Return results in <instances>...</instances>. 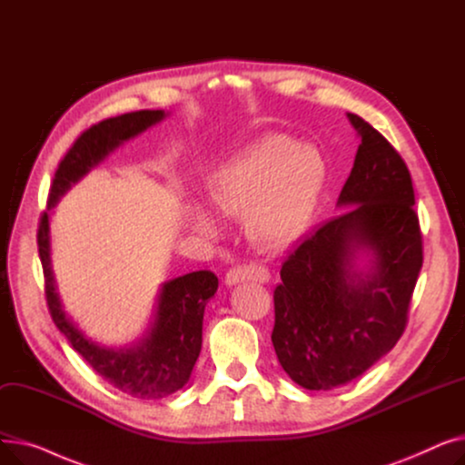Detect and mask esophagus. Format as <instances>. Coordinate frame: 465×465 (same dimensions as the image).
<instances>
[{"label":"esophagus","instance_id":"34e87169","mask_svg":"<svg viewBox=\"0 0 465 465\" xmlns=\"http://www.w3.org/2000/svg\"><path fill=\"white\" fill-rule=\"evenodd\" d=\"M267 279H270V275H267V270L262 265H237V267H232V270L226 273L228 286H235L245 281L265 282Z\"/></svg>","mask_w":465,"mask_h":465}]
</instances>
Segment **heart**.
<instances>
[{"instance_id": "b5f03b06", "label": "heart", "mask_w": 465, "mask_h": 465, "mask_svg": "<svg viewBox=\"0 0 465 465\" xmlns=\"http://www.w3.org/2000/svg\"><path fill=\"white\" fill-rule=\"evenodd\" d=\"M324 184L321 154L284 135H265L220 165L207 183L211 203L245 218L249 237L265 251H282L309 228ZM195 224L214 230L213 216L193 209Z\"/></svg>"}]
</instances>
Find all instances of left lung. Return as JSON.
Wrapping results in <instances>:
<instances>
[{"mask_svg":"<svg viewBox=\"0 0 465 465\" xmlns=\"http://www.w3.org/2000/svg\"><path fill=\"white\" fill-rule=\"evenodd\" d=\"M351 175L330 218L281 267L272 341L288 377L307 390L343 386L394 349L422 267L411 173L358 114Z\"/></svg>","mask_w":465,"mask_h":465,"instance_id":"8db88e82","label":"left lung"}]
</instances>
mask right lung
<instances>
[{"instance_id": "obj_1", "label": "right lung", "mask_w": 465, "mask_h": 465, "mask_svg": "<svg viewBox=\"0 0 465 465\" xmlns=\"http://www.w3.org/2000/svg\"><path fill=\"white\" fill-rule=\"evenodd\" d=\"M165 111H135L94 124L73 143L60 162L48 193V209L37 230L39 258L45 273V294L56 328L97 375L120 392L137 400H160L181 390L202 351L203 312L214 296L218 279L213 272H193L162 284L153 321L143 337L126 347H105L90 339L65 312L51 260V209L88 171L100 165L120 144L162 122Z\"/></svg>"}]
</instances>
